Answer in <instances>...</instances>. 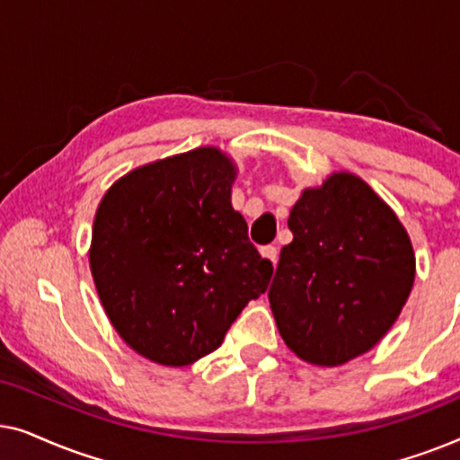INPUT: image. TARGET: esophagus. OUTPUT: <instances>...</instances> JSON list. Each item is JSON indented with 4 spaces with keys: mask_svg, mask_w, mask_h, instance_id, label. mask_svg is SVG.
I'll return each mask as SVG.
<instances>
[{
    "mask_svg": "<svg viewBox=\"0 0 460 460\" xmlns=\"http://www.w3.org/2000/svg\"><path fill=\"white\" fill-rule=\"evenodd\" d=\"M260 253H261V257H266V260H270L272 263L279 261V251H276V247H272V244H268V247H261Z\"/></svg>",
    "mask_w": 460,
    "mask_h": 460,
    "instance_id": "34e87169",
    "label": "esophagus"
}]
</instances>
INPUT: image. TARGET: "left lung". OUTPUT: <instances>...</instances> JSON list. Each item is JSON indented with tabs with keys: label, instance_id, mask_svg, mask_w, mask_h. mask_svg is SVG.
Wrapping results in <instances>:
<instances>
[{
	"label": "left lung",
	"instance_id": "obj_1",
	"mask_svg": "<svg viewBox=\"0 0 460 460\" xmlns=\"http://www.w3.org/2000/svg\"><path fill=\"white\" fill-rule=\"evenodd\" d=\"M268 291L287 348L316 367H341L373 349L412 291L417 261L392 207L362 178L331 173L288 213Z\"/></svg>",
	"mask_w": 460,
	"mask_h": 460
}]
</instances>
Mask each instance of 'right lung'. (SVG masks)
<instances>
[{
	"label": "right lung",
	"mask_w": 460,
	"mask_h": 460,
	"mask_svg": "<svg viewBox=\"0 0 460 460\" xmlns=\"http://www.w3.org/2000/svg\"><path fill=\"white\" fill-rule=\"evenodd\" d=\"M236 163L200 146L131 169L100 200L90 270L112 329L136 354L188 367L224 341L272 263L232 207Z\"/></svg>",
	"instance_id": "obj_1"
}]
</instances>
